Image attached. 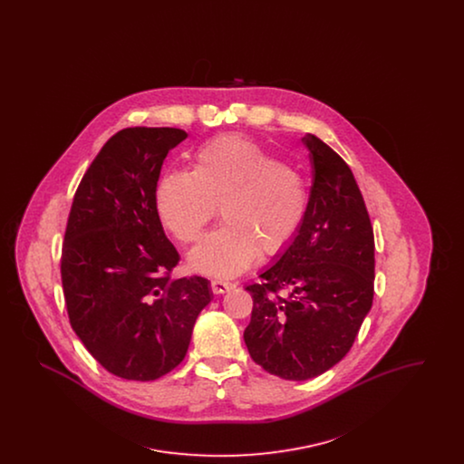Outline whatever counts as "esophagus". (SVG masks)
<instances>
[{
    "instance_id": "1",
    "label": "esophagus",
    "mask_w": 464,
    "mask_h": 464,
    "mask_svg": "<svg viewBox=\"0 0 464 464\" xmlns=\"http://www.w3.org/2000/svg\"><path fill=\"white\" fill-rule=\"evenodd\" d=\"M233 287L235 285L231 282H224V280H212L210 282V288H212L214 294H224V292H227V290H231Z\"/></svg>"
}]
</instances>
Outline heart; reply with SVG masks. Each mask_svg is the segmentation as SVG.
I'll return each mask as SVG.
<instances>
[{
	"instance_id": "b5f03b06",
	"label": "heart",
	"mask_w": 464,
	"mask_h": 464,
	"mask_svg": "<svg viewBox=\"0 0 464 464\" xmlns=\"http://www.w3.org/2000/svg\"><path fill=\"white\" fill-rule=\"evenodd\" d=\"M308 205L303 176L242 137L201 146L191 172H169L156 188L160 221L184 245L198 240L219 207L224 224L188 257L193 271L212 276L242 273L259 252H284L306 219Z\"/></svg>"
}]
</instances>
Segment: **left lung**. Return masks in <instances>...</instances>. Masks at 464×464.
I'll return each mask as SVG.
<instances>
[{"mask_svg":"<svg viewBox=\"0 0 464 464\" xmlns=\"http://www.w3.org/2000/svg\"><path fill=\"white\" fill-rule=\"evenodd\" d=\"M306 219L276 265L246 285L254 308L243 339L266 372L306 381L353 346L374 299V231L348 163L316 135Z\"/></svg>","mask_w":464,"mask_h":464,"instance_id":"left-lung-1","label":"left lung"}]
</instances>
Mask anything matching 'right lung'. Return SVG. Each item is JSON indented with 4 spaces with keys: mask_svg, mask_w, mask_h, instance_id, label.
I'll return each instance as SVG.
<instances>
[{
    "mask_svg": "<svg viewBox=\"0 0 464 464\" xmlns=\"http://www.w3.org/2000/svg\"><path fill=\"white\" fill-rule=\"evenodd\" d=\"M188 133H114L82 179L67 218L61 276L72 331L111 374L155 381L184 360L208 280H172L176 246L156 210L163 160Z\"/></svg>",
    "mask_w": 464,
    "mask_h": 464,
    "instance_id": "1",
    "label": "right lung"
}]
</instances>
